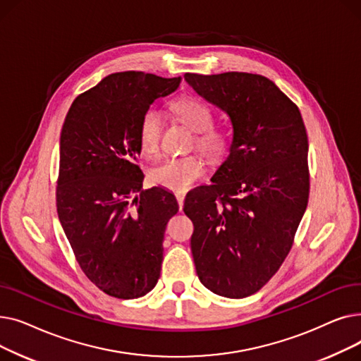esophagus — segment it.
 Returning <instances> with one entry per match:
<instances>
[{
	"instance_id": "esophagus-1",
	"label": "esophagus",
	"mask_w": 361,
	"mask_h": 361,
	"mask_svg": "<svg viewBox=\"0 0 361 361\" xmlns=\"http://www.w3.org/2000/svg\"><path fill=\"white\" fill-rule=\"evenodd\" d=\"M176 199H177V202H178V206H180V209H181V207H183V204H184L185 193H183V192H177V193H176Z\"/></svg>"
}]
</instances>
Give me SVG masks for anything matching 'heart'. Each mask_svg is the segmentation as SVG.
<instances>
[{"mask_svg":"<svg viewBox=\"0 0 361 361\" xmlns=\"http://www.w3.org/2000/svg\"><path fill=\"white\" fill-rule=\"evenodd\" d=\"M173 109L180 120L196 131L195 145L204 157L212 161L222 159L230 150V140L224 133L209 128L212 112L204 102L195 97H181L173 102ZM162 133V116L158 108H147L139 126V142L146 155H155ZM204 174V164L197 155L166 158L150 171V181L173 192L192 188Z\"/></svg>","mask_w":361,"mask_h":361,"instance_id":"heart-1","label":"heart"}]
</instances>
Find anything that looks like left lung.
<instances>
[{
    "mask_svg": "<svg viewBox=\"0 0 361 361\" xmlns=\"http://www.w3.org/2000/svg\"><path fill=\"white\" fill-rule=\"evenodd\" d=\"M202 98L230 117V155L211 185L187 195L197 276L212 293H257L293 247L309 202L307 133L298 106L260 74L185 73Z\"/></svg>",
    "mask_w": 361,
    "mask_h": 361,
    "instance_id": "obj_1",
    "label": "left lung"
}]
</instances>
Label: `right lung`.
I'll return each mask as SVG.
<instances>
[{"instance_id": "right-lung-1", "label": "right lung", "mask_w": 361, "mask_h": 361, "mask_svg": "<svg viewBox=\"0 0 361 361\" xmlns=\"http://www.w3.org/2000/svg\"><path fill=\"white\" fill-rule=\"evenodd\" d=\"M180 82L112 73L73 101L63 124L56 212L82 271L111 297L139 298L159 279L164 234L178 203L162 187L142 190L139 126Z\"/></svg>"}]
</instances>
